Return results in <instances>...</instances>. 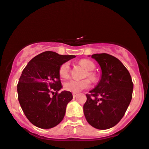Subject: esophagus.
I'll return each mask as SVG.
<instances>
[{
  "label": "esophagus",
  "mask_w": 149,
  "mask_h": 149,
  "mask_svg": "<svg viewBox=\"0 0 149 149\" xmlns=\"http://www.w3.org/2000/svg\"><path fill=\"white\" fill-rule=\"evenodd\" d=\"M72 94H73V97H76V96L78 95V94L76 93H72Z\"/></svg>",
  "instance_id": "esophagus-1"
}]
</instances>
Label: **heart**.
<instances>
[{
  "label": "heart",
  "mask_w": 149,
  "mask_h": 149,
  "mask_svg": "<svg viewBox=\"0 0 149 149\" xmlns=\"http://www.w3.org/2000/svg\"><path fill=\"white\" fill-rule=\"evenodd\" d=\"M80 64L84 67L88 71H93L95 68V65L94 63L90 60L83 59L80 61ZM70 72V66L68 62L63 63L59 68V75L61 78H66L68 76ZM88 77L91 81L95 80V76L93 72H88ZM63 87L65 90L70 91L72 93H79L83 90L86 89L90 87V81L88 80H82V81H78V80H69L66 81L63 84Z\"/></svg>",
  "instance_id": "obj_1"
}]
</instances>
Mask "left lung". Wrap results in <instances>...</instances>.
<instances>
[{
	"label": "left lung",
	"instance_id": "8db88e82",
	"mask_svg": "<svg viewBox=\"0 0 149 149\" xmlns=\"http://www.w3.org/2000/svg\"><path fill=\"white\" fill-rule=\"evenodd\" d=\"M91 57L99 63L102 75L91 94H86L83 112L92 127L107 130L125 115L132 100L134 84L130 72L118 58L105 53Z\"/></svg>",
	"mask_w": 149,
	"mask_h": 149
}]
</instances>
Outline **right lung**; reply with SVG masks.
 <instances>
[{"instance_id": "right-lung-1", "label": "right lung", "mask_w": 149, "mask_h": 149, "mask_svg": "<svg viewBox=\"0 0 149 149\" xmlns=\"http://www.w3.org/2000/svg\"><path fill=\"white\" fill-rule=\"evenodd\" d=\"M75 57L47 51L34 57L24 68L17 86L18 100L32 125L50 129L63 120L73 95L66 91L58 93L62 88L59 68ZM53 90L55 94L52 97L50 93Z\"/></svg>"}]
</instances>
